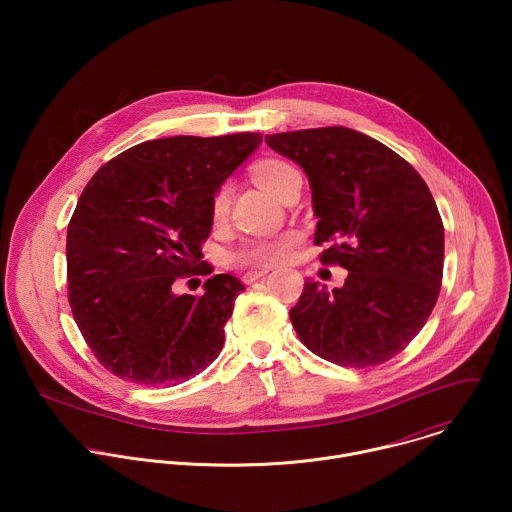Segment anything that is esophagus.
Instances as JSON below:
<instances>
[{
    "instance_id": "34e87169",
    "label": "esophagus",
    "mask_w": 512,
    "mask_h": 512,
    "mask_svg": "<svg viewBox=\"0 0 512 512\" xmlns=\"http://www.w3.org/2000/svg\"><path fill=\"white\" fill-rule=\"evenodd\" d=\"M269 273V269L265 267V269H255V271H247L245 275H243V283H253V281H257V279H261L263 275H267Z\"/></svg>"
}]
</instances>
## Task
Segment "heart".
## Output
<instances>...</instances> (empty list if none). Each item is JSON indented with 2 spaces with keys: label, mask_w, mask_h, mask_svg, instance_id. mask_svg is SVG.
<instances>
[{
  "label": "heart",
  "mask_w": 512,
  "mask_h": 512,
  "mask_svg": "<svg viewBox=\"0 0 512 512\" xmlns=\"http://www.w3.org/2000/svg\"><path fill=\"white\" fill-rule=\"evenodd\" d=\"M296 174H298V170L294 166L285 160H279V158H267L253 168V180L275 198L281 196L287 182ZM229 200H231V188L227 184H223L212 194L210 212H212L214 221L225 216V212L229 208ZM298 241H300V237L296 233H285V235L271 237V239L247 241L235 253H231V261L237 265H243V267L277 265V263H283L289 259V255L298 245Z\"/></svg>",
  "instance_id": "obj_1"
}]
</instances>
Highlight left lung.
Returning a JSON list of instances; mask_svg holds the SVG:
<instances>
[{
	"instance_id": "1",
	"label": "left lung",
	"mask_w": 512,
	"mask_h": 512,
	"mask_svg": "<svg viewBox=\"0 0 512 512\" xmlns=\"http://www.w3.org/2000/svg\"><path fill=\"white\" fill-rule=\"evenodd\" d=\"M304 168L320 261L348 269L342 287L306 281L289 310L300 340L340 367L399 354L425 326L442 287L444 223L417 170L385 143L348 127L265 135Z\"/></svg>"
}]
</instances>
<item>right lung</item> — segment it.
I'll return each mask as SVG.
<instances>
[{"instance_id": "right-lung-1", "label": "right lung", "mask_w": 512, "mask_h": 512, "mask_svg": "<svg viewBox=\"0 0 512 512\" xmlns=\"http://www.w3.org/2000/svg\"><path fill=\"white\" fill-rule=\"evenodd\" d=\"M261 143L259 133L176 135L133 145L85 186L66 233L68 302L103 367L137 385H178L221 352L243 283L212 275L202 296L180 277L208 275L210 200Z\"/></svg>"}]
</instances>
